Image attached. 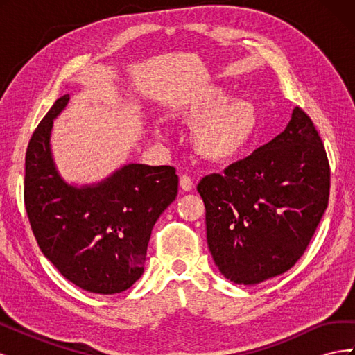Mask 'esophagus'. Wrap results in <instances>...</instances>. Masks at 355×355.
<instances>
[{
  "label": "esophagus",
  "instance_id": "esophagus-1",
  "mask_svg": "<svg viewBox=\"0 0 355 355\" xmlns=\"http://www.w3.org/2000/svg\"><path fill=\"white\" fill-rule=\"evenodd\" d=\"M179 185H180V188L184 189V191H191L192 189V179L188 176V175H182L180 176V179H179Z\"/></svg>",
  "mask_w": 355,
  "mask_h": 355
}]
</instances>
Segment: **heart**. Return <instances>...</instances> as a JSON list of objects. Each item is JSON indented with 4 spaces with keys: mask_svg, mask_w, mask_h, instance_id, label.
<instances>
[{
    "mask_svg": "<svg viewBox=\"0 0 355 355\" xmlns=\"http://www.w3.org/2000/svg\"><path fill=\"white\" fill-rule=\"evenodd\" d=\"M176 115L188 124H198L194 132L196 149L213 161L237 155L250 142L257 124L250 102L228 101L227 92L213 85L182 105Z\"/></svg>",
    "mask_w": 355,
    "mask_h": 355,
    "instance_id": "b5f03b06",
    "label": "heart"
}]
</instances>
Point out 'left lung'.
<instances>
[{
  "label": "left lung",
  "mask_w": 355,
  "mask_h": 355,
  "mask_svg": "<svg viewBox=\"0 0 355 355\" xmlns=\"http://www.w3.org/2000/svg\"><path fill=\"white\" fill-rule=\"evenodd\" d=\"M207 244L225 278L257 284L292 268L323 218L330 167L311 118L296 106L284 132L204 176Z\"/></svg>",
  "instance_id": "left-lung-1"
}]
</instances>
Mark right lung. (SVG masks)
<instances>
[{"instance_id":"right-lung-1","label":"right lung","mask_w":355,"mask_h":355,"mask_svg":"<svg viewBox=\"0 0 355 355\" xmlns=\"http://www.w3.org/2000/svg\"><path fill=\"white\" fill-rule=\"evenodd\" d=\"M63 94L32 135L25 158V207L41 252L75 286L114 295L144 274L151 231L178 196L175 167L125 164L93 185L73 187L53 161V120Z\"/></svg>"}]
</instances>
